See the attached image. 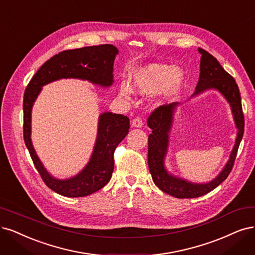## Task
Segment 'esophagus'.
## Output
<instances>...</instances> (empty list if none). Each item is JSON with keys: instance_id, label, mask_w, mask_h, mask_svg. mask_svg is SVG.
Returning a JSON list of instances; mask_svg holds the SVG:
<instances>
[{"instance_id": "obj_1", "label": "esophagus", "mask_w": 255, "mask_h": 255, "mask_svg": "<svg viewBox=\"0 0 255 255\" xmlns=\"http://www.w3.org/2000/svg\"><path fill=\"white\" fill-rule=\"evenodd\" d=\"M142 125H143V122H142V119L140 117H136L133 119V121H131V127H134V128H141Z\"/></svg>"}]
</instances>
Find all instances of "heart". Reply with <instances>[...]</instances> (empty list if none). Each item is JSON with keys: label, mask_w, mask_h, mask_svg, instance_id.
Listing matches in <instances>:
<instances>
[{"label": "heart", "mask_w": 255, "mask_h": 255, "mask_svg": "<svg viewBox=\"0 0 255 255\" xmlns=\"http://www.w3.org/2000/svg\"><path fill=\"white\" fill-rule=\"evenodd\" d=\"M182 84V74L172 66L152 64L143 68L133 81L135 89L142 94H152L162 90L165 97L177 94ZM119 92L122 97L128 98L131 90L127 83H121Z\"/></svg>", "instance_id": "b5f03b06"}]
</instances>
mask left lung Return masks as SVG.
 <instances>
[{
    "label": "left lung",
    "instance_id": "8db88e82",
    "mask_svg": "<svg viewBox=\"0 0 255 255\" xmlns=\"http://www.w3.org/2000/svg\"><path fill=\"white\" fill-rule=\"evenodd\" d=\"M200 58V74L198 83L193 96H197L207 90L214 89L221 93L229 102L236 128L238 137L230 155V159L218 176L207 183H192L184 179L175 177L164 168V157L168 152L169 133L172 127L175 108L178 103L163 104L155 109L147 118V126L152 129L148 135L147 162L154 183L161 191L177 198H195L203 196L219 186L232 171L236 155L244 135L245 120L242 108V99L239 86L234 78L228 74L219 64L216 58L203 48H198ZM192 96V97H193Z\"/></svg>",
    "mask_w": 255,
    "mask_h": 255
}]
</instances>
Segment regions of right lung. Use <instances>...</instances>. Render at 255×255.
<instances>
[{
	"label": "right lung",
	"mask_w": 255,
	"mask_h": 255,
	"mask_svg": "<svg viewBox=\"0 0 255 255\" xmlns=\"http://www.w3.org/2000/svg\"><path fill=\"white\" fill-rule=\"evenodd\" d=\"M118 49L112 44L86 46L59 52L47 60L26 87L23 100V135L34 166L46 186L60 195L83 197L107 184L114 171V152L128 133L129 119L125 115L103 113L99 117L98 135L89 163L69 179H57L44 168L30 139L31 109L42 86L63 78H76L108 87L114 82L113 71Z\"/></svg>",
	"instance_id": "add662e5"
}]
</instances>
